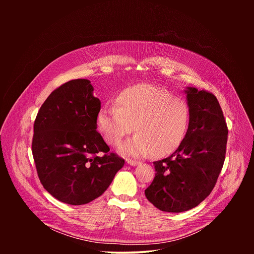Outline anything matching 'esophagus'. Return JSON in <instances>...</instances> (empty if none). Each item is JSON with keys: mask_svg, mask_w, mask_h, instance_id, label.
Masks as SVG:
<instances>
[{"mask_svg": "<svg viewBox=\"0 0 254 254\" xmlns=\"http://www.w3.org/2000/svg\"><path fill=\"white\" fill-rule=\"evenodd\" d=\"M127 163L130 166H136L139 164L138 161H134V160H130V159H127Z\"/></svg>", "mask_w": 254, "mask_h": 254, "instance_id": "obj_1", "label": "esophagus"}]
</instances>
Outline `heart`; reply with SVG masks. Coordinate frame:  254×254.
Returning a JSON list of instances; mask_svg holds the SVG:
<instances>
[{"label": "heart", "instance_id": "b5f03b06", "mask_svg": "<svg viewBox=\"0 0 254 254\" xmlns=\"http://www.w3.org/2000/svg\"><path fill=\"white\" fill-rule=\"evenodd\" d=\"M189 122L190 110L183 99L150 84L124 89L117 105L105 104L97 116L98 130L110 146H117L134 129L136 134L119 148L133 157L173 154L183 142Z\"/></svg>", "mask_w": 254, "mask_h": 254}]
</instances>
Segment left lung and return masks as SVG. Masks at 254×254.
Wrapping results in <instances>:
<instances>
[{"label": "left lung", "instance_id": "obj_1", "mask_svg": "<svg viewBox=\"0 0 254 254\" xmlns=\"http://www.w3.org/2000/svg\"><path fill=\"white\" fill-rule=\"evenodd\" d=\"M190 122L181 146L154 162L156 175L144 190L158 209L179 213L198 206L212 192L222 170L228 128L216 96L189 87Z\"/></svg>", "mask_w": 254, "mask_h": 254}]
</instances>
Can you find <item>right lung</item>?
<instances>
[{
  "mask_svg": "<svg viewBox=\"0 0 254 254\" xmlns=\"http://www.w3.org/2000/svg\"><path fill=\"white\" fill-rule=\"evenodd\" d=\"M87 79L51 92L36 117L32 154L43 187L57 200L82 205L108 188L125 160L96 130L100 100Z\"/></svg>",
  "mask_w": 254,
  "mask_h": 254,
  "instance_id": "add662e5",
  "label": "right lung"
}]
</instances>
